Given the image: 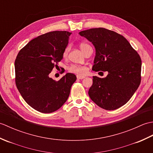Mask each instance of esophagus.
Returning a JSON list of instances; mask_svg holds the SVG:
<instances>
[{"label": "esophagus", "mask_w": 153, "mask_h": 153, "mask_svg": "<svg viewBox=\"0 0 153 153\" xmlns=\"http://www.w3.org/2000/svg\"><path fill=\"white\" fill-rule=\"evenodd\" d=\"M85 76H82V75H77V78L78 79H83V78H85Z\"/></svg>", "instance_id": "1"}]
</instances>
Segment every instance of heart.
Returning a JSON list of instances; mask_svg holds the SVG:
<instances>
[{
	"mask_svg": "<svg viewBox=\"0 0 153 153\" xmlns=\"http://www.w3.org/2000/svg\"><path fill=\"white\" fill-rule=\"evenodd\" d=\"M81 50H82L83 52L84 51V50L87 47H89V45H88L87 44L85 43H82L80 44L79 45ZM68 51H69V47H67L65 48L62 56L64 57L67 56L68 53ZM68 71H70L71 73H74V74H85L87 71V68L84 66H76V65H71V66L68 67Z\"/></svg>",
	"mask_w": 153,
	"mask_h": 153,
	"instance_id": "1",
	"label": "heart"
}]
</instances>
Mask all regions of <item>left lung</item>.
Returning a JSON list of instances; mask_svg holds the SVG:
<instances>
[{"mask_svg":"<svg viewBox=\"0 0 153 153\" xmlns=\"http://www.w3.org/2000/svg\"><path fill=\"white\" fill-rule=\"evenodd\" d=\"M79 35L95 48L92 70L108 73L104 78L93 77L88 92L91 99L107 110L124 105L141 83V60L137 51L124 37L105 28H92Z\"/></svg>","mask_w":153,"mask_h":153,"instance_id":"obj_1","label":"left lung"}]
</instances>
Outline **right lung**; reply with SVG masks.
<instances>
[{"label": "right lung", "mask_w": 153, "mask_h": 153, "mask_svg": "<svg viewBox=\"0 0 153 153\" xmlns=\"http://www.w3.org/2000/svg\"><path fill=\"white\" fill-rule=\"evenodd\" d=\"M70 32L54 31L33 39L19 51L15 60V82L23 99L42 113L59 109L70 95L76 75L68 73L58 81L49 77L62 59Z\"/></svg>", "instance_id": "add662e5"}]
</instances>
